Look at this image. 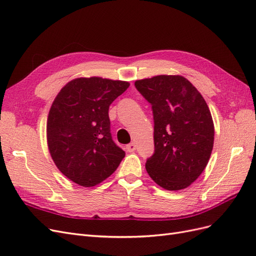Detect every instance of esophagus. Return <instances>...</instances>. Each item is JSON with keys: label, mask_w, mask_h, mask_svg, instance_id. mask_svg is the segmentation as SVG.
<instances>
[{"label": "esophagus", "mask_w": 256, "mask_h": 256, "mask_svg": "<svg viewBox=\"0 0 256 256\" xmlns=\"http://www.w3.org/2000/svg\"><path fill=\"white\" fill-rule=\"evenodd\" d=\"M136 148V145L134 142H132V143H129V144L126 146V150H127V152H134Z\"/></svg>", "instance_id": "obj_1"}]
</instances>
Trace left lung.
<instances>
[{"label":"left lung","mask_w":256,"mask_h":256,"mask_svg":"<svg viewBox=\"0 0 256 256\" xmlns=\"http://www.w3.org/2000/svg\"><path fill=\"white\" fill-rule=\"evenodd\" d=\"M134 85L152 104L154 116V152L146 160L147 173L166 190L187 188L204 171L214 147L206 102L182 76H156Z\"/></svg>","instance_id":"8db88e82"}]
</instances>
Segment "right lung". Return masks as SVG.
Instances as JSON below:
<instances>
[{
	"mask_svg": "<svg viewBox=\"0 0 256 256\" xmlns=\"http://www.w3.org/2000/svg\"><path fill=\"white\" fill-rule=\"evenodd\" d=\"M129 85L99 76L78 78L60 90L51 106L50 154L60 171L82 187L104 182L125 157L111 136L109 106Z\"/></svg>",
	"mask_w": 256,
	"mask_h": 256,
	"instance_id": "obj_1",
	"label": "right lung"
}]
</instances>
